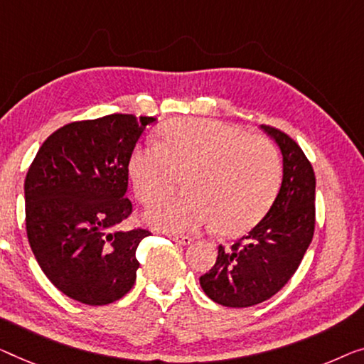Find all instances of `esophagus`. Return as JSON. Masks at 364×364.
Listing matches in <instances>:
<instances>
[{"mask_svg":"<svg viewBox=\"0 0 364 364\" xmlns=\"http://www.w3.org/2000/svg\"><path fill=\"white\" fill-rule=\"evenodd\" d=\"M168 237H170L171 240L181 243V245H189V243L193 242L191 237H189V235H183V234H168Z\"/></svg>","mask_w":364,"mask_h":364,"instance_id":"1","label":"esophagus"}]
</instances>
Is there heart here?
Listing matches in <instances>:
<instances>
[{"instance_id":"b5f03b06","label":"heart","mask_w":364,"mask_h":364,"mask_svg":"<svg viewBox=\"0 0 364 364\" xmlns=\"http://www.w3.org/2000/svg\"><path fill=\"white\" fill-rule=\"evenodd\" d=\"M160 142L130 150L127 173L137 198L150 204L171 191L184 171L186 191L151 205L145 220L161 230L215 224L240 235L268 213L281 184L278 151L267 139L205 117H176L159 130Z\"/></svg>"}]
</instances>
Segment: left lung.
Here are the masks:
<instances>
[{"label":"left lung","mask_w":364,"mask_h":364,"mask_svg":"<svg viewBox=\"0 0 364 364\" xmlns=\"http://www.w3.org/2000/svg\"><path fill=\"white\" fill-rule=\"evenodd\" d=\"M283 155V183L268 214L199 278L205 296L225 307H252L274 296L311 245L316 229V175L302 149L283 130L262 126Z\"/></svg>","instance_id":"8db88e82"}]
</instances>
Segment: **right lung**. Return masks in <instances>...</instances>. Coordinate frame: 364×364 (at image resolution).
I'll list each match as a JSON object with an SVG mask.
<instances>
[{
    "instance_id": "1",
    "label": "right lung",
    "mask_w": 364,
    "mask_h": 364,
    "mask_svg": "<svg viewBox=\"0 0 364 364\" xmlns=\"http://www.w3.org/2000/svg\"><path fill=\"white\" fill-rule=\"evenodd\" d=\"M155 117L132 114L75 121L47 137L24 181L26 230L52 284L88 306L132 289L135 250L149 230H119L132 214L127 160Z\"/></svg>"
}]
</instances>
